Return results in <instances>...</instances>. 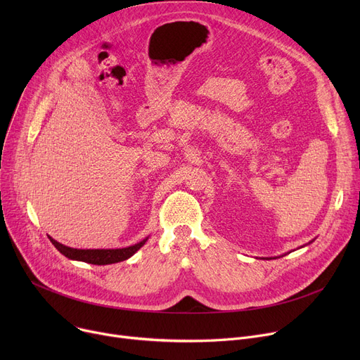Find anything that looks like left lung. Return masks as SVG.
I'll use <instances>...</instances> for the list:
<instances>
[{"mask_svg":"<svg viewBox=\"0 0 360 360\" xmlns=\"http://www.w3.org/2000/svg\"><path fill=\"white\" fill-rule=\"evenodd\" d=\"M281 257H283V255H281ZM274 259H276V258H274Z\"/></svg>","mask_w":360,"mask_h":360,"instance_id":"left-lung-1","label":"left lung"}]
</instances>
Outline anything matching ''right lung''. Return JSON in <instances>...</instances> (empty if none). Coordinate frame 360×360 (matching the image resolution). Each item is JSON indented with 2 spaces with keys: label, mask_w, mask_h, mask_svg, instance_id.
I'll list each match as a JSON object with an SVG mask.
<instances>
[{
  "label": "right lung",
  "mask_w": 360,
  "mask_h": 360,
  "mask_svg": "<svg viewBox=\"0 0 360 360\" xmlns=\"http://www.w3.org/2000/svg\"><path fill=\"white\" fill-rule=\"evenodd\" d=\"M49 239H51L53 247L70 259L94 264V266H106V264H115L120 261H125L129 257L134 255L147 242L148 236L136 245H131V247L117 248V250H77V248L65 247V245L56 242L51 236H49Z\"/></svg>",
  "instance_id": "1"
}]
</instances>
